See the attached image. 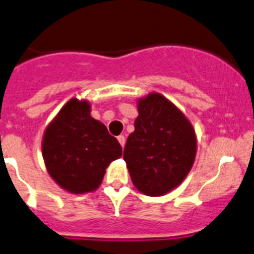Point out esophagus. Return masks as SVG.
<instances>
[{
  "instance_id": "34e87169",
  "label": "esophagus",
  "mask_w": 254,
  "mask_h": 254,
  "mask_svg": "<svg viewBox=\"0 0 254 254\" xmlns=\"http://www.w3.org/2000/svg\"><path fill=\"white\" fill-rule=\"evenodd\" d=\"M118 141H119L120 145L124 148V145H125V136H124V135H119V136H118Z\"/></svg>"
}]
</instances>
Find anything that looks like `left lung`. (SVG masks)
I'll list each match as a JSON object with an SVG mask.
<instances>
[{
  "label": "left lung",
  "mask_w": 254,
  "mask_h": 254,
  "mask_svg": "<svg viewBox=\"0 0 254 254\" xmlns=\"http://www.w3.org/2000/svg\"><path fill=\"white\" fill-rule=\"evenodd\" d=\"M135 130L124 148L134 187L149 196H160L186 179L195 160L196 135L183 111L159 92L138 100Z\"/></svg>",
  "instance_id": "8db88e82"
}]
</instances>
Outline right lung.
Instances as JSON below:
<instances>
[{
    "instance_id": "right-lung-1",
    "label": "right lung",
    "mask_w": 254,
    "mask_h": 254,
    "mask_svg": "<svg viewBox=\"0 0 254 254\" xmlns=\"http://www.w3.org/2000/svg\"><path fill=\"white\" fill-rule=\"evenodd\" d=\"M90 113L89 101L70 99L47 125L42 138L47 173L72 194L96 190L106 168L123 153L119 141Z\"/></svg>"
}]
</instances>
